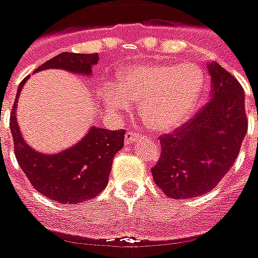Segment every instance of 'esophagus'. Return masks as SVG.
I'll use <instances>...</instances> for the list:
<instances>
[{
    "label": "esophagus",
    "instance_id": "esophagus-1",
    "mask_svg": "<svg viewBox=\"0 0 258 258\" xmlns=\"http://www.w3.org/2000/svg\"><path fill=\"white\" fill-rule=\"evenodd\" d=\"M142 138V134L137 131H129L126 132L125 134V144L126 145H132V144H136L138 140H141Z\"/></svg>",
    "mask_w": 258,
    "mask_h": 258
}]
</instances>
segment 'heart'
<instances>
[{
  "label": "heart",
  "instance_id": "obj_1",
  "mask_svg": "<svg viewBox=\"0 0 258 258\" xmlns=\"http://www.w3.org/2000/svg\"><path fill=\"white\" fill-rule=\"evenodd\" d=\"M203 83V71L191 61L131 67L118 78V89H105L104 100L116 110L140 101V113L148 126L170 131L192 113Z\"/></svg>",
  "mask_w": 258,
  "mask_h": 258
}]
</instances>
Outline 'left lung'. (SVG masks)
<instances>
[{"label": "left lung", "mask_w": 258, "mask_h": 258, "mask_svg": "<svg viewBox=\"0 0 258 258\" xmlns=\"http://www.w3.org/2000/svg\"><path fill=\"white\" fill-rule=\"evenodd\" d=\"M211 100L182 126L159 137L155 184L172 199L198 198L218 186L239 155L248 131L244 89L219 63L208 64Z\"/></svg>", "instance_id": "8db88e82"}]
</instances>
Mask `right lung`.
Segmentation results:
<instances>
[{
    "label": "right lung",
    "instance_id": "1",
    "mask_svg": "<svg viewBox=\"0 0 258 258\" xmlns=\"http://www.w3.org/2000/svg\"><path fill=\"white\" fill-rule=\"evenodd\" d=\"M99 60L97 54L61 52L35 70L61 68L67 71L89 75L92 66ZM18 87L16 101L10 114L14 153L21 169L38 192L63 204H78L93 199L105 188L112 161L124 146L125 131H108L93 126L86 137L72 148L57 154H40L23 141L16 118L17 100L23 84Z\"/></svg>",
    "mask_w": 258,
    "mask_h": 258
}]
</instances>
